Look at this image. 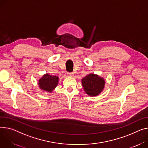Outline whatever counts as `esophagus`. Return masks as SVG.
I'll use <instances>...</instances> for the list:
<instances>
[{"label":"esophagus","mask_w":148,"mask_h":148,"mask_svg":"<svg viewBox=\"0 0 148 148\" xmlns=\"http://www.w3.org/2000/svg\"><path fill=\"white\" fill-rule=\"evenodd\" d=\"M73 73H67V75H69V76H70V77H71V76H73Z\"/></svg>","instance_id":"esophagus-1"}]
</instances>
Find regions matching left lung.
I'll use <instances>...</instances> for the list:
<instances>
[{
    "label": "left lung",
    "mask_w": 148,
    "mask_h": 148,
    "mask_svg": "<svg viewBox=\"0 0 148 148\" xmlns=\"http://www.w3.org/2000/svg\"><path fill=\"white\" fill-rule=\"evenodd\" d=\"M82 86L88 95L96 96L102 91L104 87V79L97 75L90 74L82 80Z\"/></svg>",
    "instance_id": "1"
}]
</instances>
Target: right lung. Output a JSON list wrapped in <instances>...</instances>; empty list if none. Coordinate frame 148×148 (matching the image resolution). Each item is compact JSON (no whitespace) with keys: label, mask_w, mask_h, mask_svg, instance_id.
<instances>
[{"label":"right lung","mask_w":148,"mask_h":148,"mask_svg":"<svg viewBox=\"0 0 148 148\" xmlns=\"http://www.w3.org/2000/svg\"><path fill=\"white\" fill-rule=\"evenodd\" d=\"M58 79L57 76L46 74L39 80V86L41 89L51 92L57 86Z\"/></svg>","instance_id":"right-lung-1"}]
</instances>
